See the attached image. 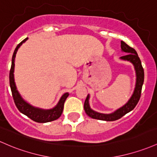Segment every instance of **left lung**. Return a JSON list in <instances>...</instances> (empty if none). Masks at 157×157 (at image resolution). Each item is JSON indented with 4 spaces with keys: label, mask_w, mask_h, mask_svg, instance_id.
Returning a JSON list of instances; mask_svg holds the SVG:
<instances>
[{
    "label": "left lung",
    "mask_w": 157,
    "mask_h": 157,
    "mask_svg": "<svg viewBox=\"0 0 157 157\" xmlns=\"http://www.w3.org/2000/svg\"><path fill=\"white\" fill-rule=\"evenodd\" d=\"M121 51L123 52L127 53V54L124 55L123 56H121L120 59L123 60H127V61H129L132 63L136 71V86L135 89H134L133 94H132L131 98L127 101L126 104H124L123 106L119 108V109L115 110L114 113H110V114L100 113L91 109L89 103V94H88L86 99L85 101V103H84V110H85L86 113L89 117L94 118V119L106 121H113L119 119L121 117H123L124 115H126L127 113H128L129 112L132 111L136 107L138 102H139V99H140L144 77V69H143L141 60L139 59V56H138L135 49L130 47L128 44H127L123 41L121 42Z\"/></svg>",
    "instance_id": "1"
}]
</instances>
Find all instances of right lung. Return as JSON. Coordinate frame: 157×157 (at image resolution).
<instances>
[{"mask_svg":"<svg viewBox=\"0 0 157 157\" xmlns=\"http://www.w3.org/2000/svg\"><path fill=\"white\" fill-rule=\"evenodd\" d=\"M27 39L28 38H26L25 39H24L21 42H20L17 45L16 48H15L14 51V53H13V58H12L11 68H10V88H11L13 100H14L15 106H16V107L18 108V109L19 110L21 113H23L24 115H27L28 118H30V119L34 121L38 122V123H46V122L52 121L56 120L61 116L63 111V107H64V103L66 98L69 95L68 93H65L62 96L58 104L53 109H42L37 107H34V106L29 104L28 103L26 102L25 100L21 98V96L20 95L18 90H17L16 86H15L14 75H13L15 67V55H16L17 51H18V49L20 48V46L24 42H25L27 40Z\"/></svg>","mask_w":157,"mask_h":157,"instance_id":"obj_1","label":"right lung"}]
</instances>
